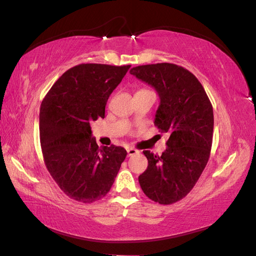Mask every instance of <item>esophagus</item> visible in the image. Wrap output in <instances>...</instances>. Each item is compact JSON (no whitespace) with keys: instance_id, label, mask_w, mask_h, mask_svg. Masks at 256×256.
I'll use <instances>...</instances> for the list:
<instances>
[{"instance_id":"esophagus-1","label":"esophagus","mask_w":256,"mask_h":256,"mask_svg":"<svg viewBox=\"0 0 256 256\" xmlns=\"http://www.w3.org/2000/svg\"><path fill=\"white\" fill-rule=\"evenodd\" d=\"M128 156H132V155H135V154H138V150H135V148H128Z\"/></svg>"}]
</instances>
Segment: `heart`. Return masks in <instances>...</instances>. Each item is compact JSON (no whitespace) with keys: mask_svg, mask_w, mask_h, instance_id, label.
<instances>
[{"mask_svg":"<svg viewBox=\"0 0 256 256\" xmlns=\"http://www.w3.org/2000/svg\"><path fill=\"white\" fill-rule=\"evenodd\" d=\"M140 91H144V90H140Z\"/></svg>","mask_w":256,"mask_h":256,"instance_id":"1","label":"heart"}]
</instances>
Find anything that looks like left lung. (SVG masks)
<instances>
[{
	"label": "left lung",
	"instance_id": "obj_1",
	"mask_svg": "<svg viewBox=\"0 0 256 256\" xmlns=\"http://www.w3.org/2000/svg\"><path fill=\"white\" fill-rule=\"evenodd\" d=\"M130 73L156 90L161 102L154 124L168 136L161 156L143 151L148 165L138 182L152 201L173 204L191 192L208 164L213 141L212 104L195 75L180 65H140Z\"/></svg>",
	"mask_w": 256,
	"mask_h": 256
}]
</instances>
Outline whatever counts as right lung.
Listing matches in <instances>:
<instances>
[{
    "label": "right lung",
    "instance_id": "1",
    "mask_svg": "<svg viewBox=\"0 0 256 256\" xmlns=\"http://www.w3.org/2000/svg\"><path fill=\"white\" fill-rule=\"evenodd\" d=\"M131 65L78 64L62 74L40 108V141L48 171L70 198L101 200L111 190L126 151L98 148L93 121L105 116V105Z\"/></svg>",
    "mask_w": 256,
    "mask_h": 256
}]
</instances>
